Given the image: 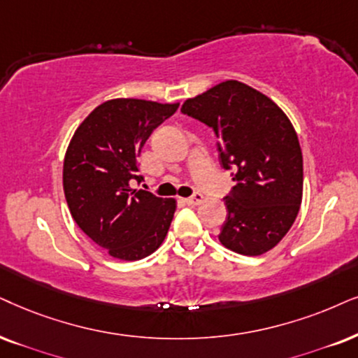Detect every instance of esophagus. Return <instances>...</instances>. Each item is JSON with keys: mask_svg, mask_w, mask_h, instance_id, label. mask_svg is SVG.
I'll return each mask as SVG.
<instances>
[{"mask_svg": "<svg viewBox=\"0 0 358 358\" xmlns=\"http://www.w3.org/2000/svg\"><path fill=\"white\" fill-rule=\"evenodd\" d=\"M203 201V194L201 193H194L193 196L189 198H185V203L189 206H194V205H200V203Z\"/></svg>", "mask_w": 358, "mask_h": 358, "instance_id": "esophagus-1", "label": "esophagus"}]
</instances>
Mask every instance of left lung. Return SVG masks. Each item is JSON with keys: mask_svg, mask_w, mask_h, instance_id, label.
Masks as SVG:
<instances>
[{"mask_svg": "<svg viewBox=\"0 0 358 358\" xmlns=\"http://www.w3.org/2000/svg\"><path fill=\"white\" fill-rule=\"evenodd\" d=\"M182 112L215 130L220 164L234 171L221 244L243 256L273 250L302 201V152L291 120L268 96L239 80L187 99Z\"/></svg>", "mask_w": 358, "mask_h": 358, "instance_id": "8db88e82", "label": "left lung"}]
</instances>
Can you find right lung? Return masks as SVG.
<instances>
[{
	"label": "right lung",
	"mask_w": 358,
	"mask_h": 358,
	"mask_svg": "<svg viewBox=\"0 0 358 358\" xmlns=\"http://www.w3.org/2000/svg\"><path fill=\"white\" fill-rule=\"evenodd\" d=\"M178 103L112 99L85 117L64 157L62 185L76 223L97 246L122 261H138L160 248L176 201L147 189L137 157L153 130Z\"/></svg>",
	"instance_id": "obj_1"
}]
</instances>
